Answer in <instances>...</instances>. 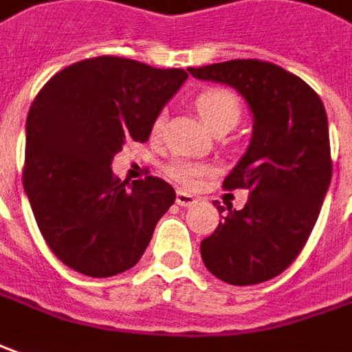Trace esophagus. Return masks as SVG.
Segmentation results:
<instances>
[{
    "label": "esophagus",
    "mask_w": 352,
    "mask_h": 352,
    "mask_svg": "<svg viewBox=\"0 0 352 352\" xmlns=\"http://www.w3.org/2000/svg\"><path fill=\"white\" fill-rule=\"evenodd\" d=\"M175 202L179 204V206H192V204L196 202V198L192 195L185 192V190H177Z\"/></svg>",
    "instance_id": "esophagus-1"
}]
</instances>
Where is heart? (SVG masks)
Segmentation results:
<instances>
[{
	"label": "heart",
	"mask_w": 352,
	"mask_h": 352,
	"mask_svg": "<svg viewBox=\"0 0 352 352\" xmlns=\"http://www.w3.org/2000/svg\"><path fill=\"white\" fill-rule=\"evenodd\" d=\"M195 109L198 111L200 119L216 135L229 133L241 121V113H243L241 102L236 100V96L226 88L202 90L195 98ZM162 135H164V116L157 113L150 123V138L157 142ZM164 173L179 185L196 186L204 177L214 173V167L206 162L195 160V157L177 156L167 162L166 167H164Z\"/></svg>",
	"instance_id": "1"
}]
</instances>
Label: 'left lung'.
I'll use <instances>...</instances> for the list:
<instances>
[{
    "instance_id": "1",
    "label": "left lung",
    "mask_w": 352,
    "mask_h": 352,
    "mask_svg": "<svg viewBox=\"0 0 352 352\" xmlns=\"http://www.w3.org/2000/svg\"><path fill=\"white\" fill-rule=\"evenodd\" d=\"M202 80L236 88L254 113L250 146L223 188H246L243 210L217 206L219 226L200 243L204 266L229 285H256L283 274L316 226L331 181L327 116L320 96L283 67L231 59L188 67Z\"/></svg>"
}]
</instances>
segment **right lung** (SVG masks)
Masks as SVG:
<instances>
[{
  "label": "right lung",
  "instance_id": "obj_1",
  "mask_svg": "<svg viewBox=\"0 0 352 352\" xmlns=\"http://www.w3.org/2000/svg\"><path fill=\"white\" fill-rule=\"evenodd\" d=\"M183 69L98 56L52 76L26 117L23 186L45 245L65 266L111 277L144 254L173 186L121 181L111 160L146 142L150 123L186 80Z\"/></svg>",
  "mask_w": 352,
  "mask_h": 352
}]
</instances>
